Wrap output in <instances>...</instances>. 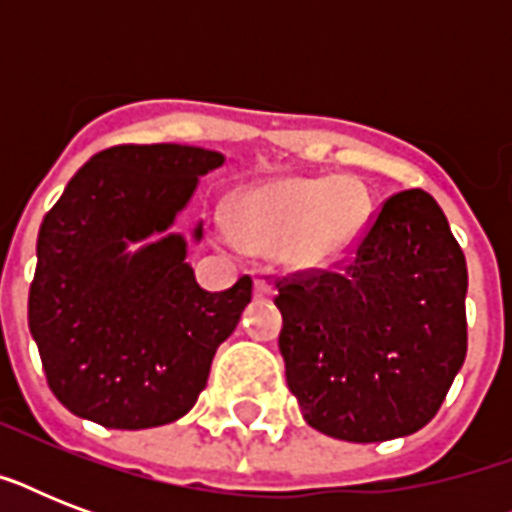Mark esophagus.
Segmentation results:
<instances>
[{
    "label": "esophagus",
    "instance_id": "1",
    "mask_svg": "<svg viewBox=\"0 0 512 512\" xmlns=\"http://www.w3.org/2000/svg\"><path fill=\"white\" fill-rule=\"evenodd\" d=\"M255 292L260 297H271L273 295V284L268 279H255Z\"/></svg>",
    "mask_w": 512,
    "mask_h": 512
}]
</instances>
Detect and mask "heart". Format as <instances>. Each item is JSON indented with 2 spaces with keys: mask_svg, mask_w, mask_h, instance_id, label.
<instances>
[{
  "mask_svg": "<svg viewBox=\"0 0 512 512\" xmlns=\"http://www.w3.org/2000/svg\"><path fill=\"white\" fill-rule=\"evenodd\" d=\"M369 212V193L353 177H284L241 196L233 231L247 247L316 268L353 247Z\"/></svg>",
  "mask_w": 512,
  "mask_h": 512,
  "instance_id": "obj_1",
  "label": "heart"
}]
</instances>
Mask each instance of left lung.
I'll return each instance as SVG.
<instances>
[{"mask_svg": "<svg viewBox=\"0 0 512 512\" xmlns=\"http://www.w3.org/2000/svg\"><path fill=\"white\" fill-rule=\"evenodd\" d=\"M276 289L287 385L311 428L372 444L436 417L468 353V268L430 193H393L348 260Z\"/></svg>", "mask_w": 512, "mask_h": 512, "instance_id": "8db88e82", "label": "left lung"}]
</instances>
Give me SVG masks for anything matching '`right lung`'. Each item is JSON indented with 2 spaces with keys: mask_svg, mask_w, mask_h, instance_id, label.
Listing matches in <instances>:
<instances>
[{
  "mask_svg": "<svg viewBox=\"0 0 512 512\" xmlns=\"http://www.w3.org/2000/svg\"><path fill=\"white\" fill-rule=\"evenodd\" d=\"M223 154L156 143L100 151L44 215L28 329L47 385L76 417L140 430L183 417L207 385L217 345L252 300V279L207 292L164 233ZM159 232L138 253L126 244ZM201 239V225L193 233Z\"/></svg>",
  "mask_w": 512,
  "mask_h": 512,
  "instance_id": "right-lung-1",
  "label": "right lung"
}]
</instances>
